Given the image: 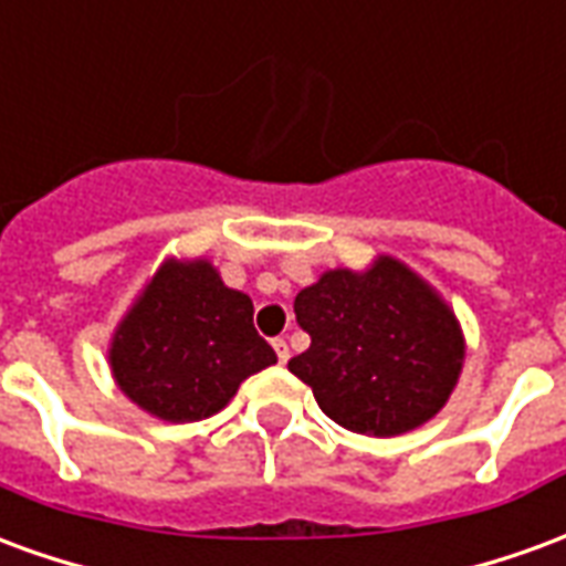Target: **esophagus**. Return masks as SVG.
<instances>
[{"label": "esophagus", "instance_id": "esophagus-1", "mask_svg": "<svg viewBox=\"0 0 566 566\" xmlns=\"http://www.w3.org/2000/svg\"><path fill=\"white\" fill-rule=\"evenodd\" d=\"M272 348H275V355H279V364H287V357H291L287 343H284V339H272Z\"/></svg>", "mask_w": 566, "mask_h": 566}]
</instances>
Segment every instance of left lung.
Returning a JSON list of instances; mask_svg holds the SVG:
<instances>
[{
    "mask_svg": "<svg viewBox=\"0 0 566 566\" xmlns=\"http://www.w3.org/2000/svg\"><path fill=\"white\" fill-rule=\"evenodd\" d=\"M308 333L287 369L321 412L364 437H397L446 406L463 367V333L430 284L394 258L331 270L294 300Z\"/></svg>",
    "mask_w": 566,
    "mask_h": 566,
    "instance_id": "1",
    "label": "left lung"
}]
</instances>
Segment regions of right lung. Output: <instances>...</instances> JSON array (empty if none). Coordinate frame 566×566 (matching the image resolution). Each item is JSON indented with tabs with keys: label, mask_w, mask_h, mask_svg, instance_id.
I'll return each mask as SVG.
<instances>
[{
	"label": "right lung",
	"mask_w": 566,
	"mask_h": 566,
	"mask_svg": "<svg viewBox=\"0 0 566 566\" xmlns=\"http://www.w3.org/2000/svg\"><path fill=\"white\" fill-rule=\"evenodd\" d=\"M279 357L254 331V303L209 260H166L108 348L115 381L150 416L187 424L230 403L239 385Z\"/></svg>",
	"instance_id": "obj_1"
}]
</instances>
